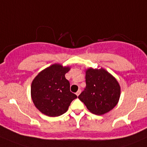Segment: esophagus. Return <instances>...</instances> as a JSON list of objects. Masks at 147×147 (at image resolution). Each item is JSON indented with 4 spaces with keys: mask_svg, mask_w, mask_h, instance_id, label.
<instances>
[{
    "mask_svg": "<svg viewBox=\"0 0 147 147\" xmlns=\"http://www.w3.org/2000/svg\"><path fill=\"white\" fill-rule=\"evenodd\" d=\"M80 92H81V90H78V92H76V95H77V96H78V95H80Z\"/></svg>",
    "mask_w": 147,
    "mask_h": 147,
    "instance_id": "1",
    "label": "esophagus"
}]
</instances>
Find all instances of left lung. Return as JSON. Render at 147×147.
<instances>
[{
  "mask_svg": "<svg viewBox=\"0 0 147 147\" xmlns=\"http://www.w3.org/2000/svg\"><path fill=\"white\" fill-rule=\"evenodd\" d=\"M86 87L78 98L91 113L102 115L119 102L121 88L116 78L102 68H89L85 72Z\"/></svg>",
  "mask_w": 147,
  "mask_h": 147,
  "instance_id": "left-lung-1",
  "label": "left lung"
}]
</instances>
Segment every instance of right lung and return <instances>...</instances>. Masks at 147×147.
<instances>
[{"mask_svg": "<svg viewBox=\"0 0 147 147\" xmlns=\"http://www.w3.org/2000/svg\"><path fill=\"white\" fill-rule=\"evenodd\" d=\"M69 69L55 64L39 72L32 81L31 98L36 108L44 114L51 117L61 116L77 98L70 92L69 82L65 78Z\"/></svg>", "mask_w": 147, "mask_h": 147, "instance_id": "obj_1", "label": "right lung"}]
</instances>
